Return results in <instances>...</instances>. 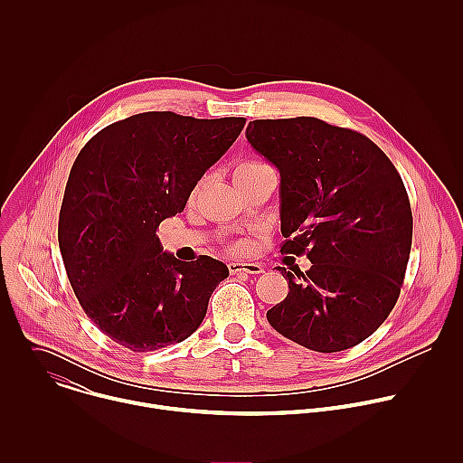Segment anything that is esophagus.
<instances>
[{
    "label": "esophagus",
    "mask_w": 463,
    "mask_h": 463,
    "mask_svg": "<svg viewBox=\"0 0 463 463\" xmlns=\"http://www.w3.org/2000/svg\"><path fill=\"white\" fill-rule=\"evenodd\" d=\"M229 271H231L232 275H238V273L260 275V273H263V268L260 266V263H240V261H231V263H229Z\"/></svg>",
    "instance_id": "34e87169"
}]
</instances>
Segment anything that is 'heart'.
<instances>
[{
    "instance_id": "heart-1",
    "label": "heart",
    "mask_w": 463,
    "mask_h": 463,
    "mask_svg": "<svg viewBox=\"0 0 463 463\" xmlns=\"http://www.w3.org/2000/svg\"><path fill=\"white\" fill-rule=\"evenodd\" d=\"M263 166H268V165H263V163H260V161H243V163H240V165L236 166V170H234V177H238V175H241V174L254 172V170L263 168ZM240 247H241V245H238V249H240Z\"/></svg>"
}]
</instances>
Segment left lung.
Listing matches in <instances>:
<instances>
[{"label": "left lung", "instance_id": "obj_1", "mask_svg": "<svg viewBox=\"0 0 463 463\" xmlns=\"http://www.w3.org/2000/svg\"><path fill=\"white\" fill-rule=\"evenodd\" d=\"M245 136L280 172V252L311 261L306 273L279 268L289 293L269 324L315 352L357 346L403 288L412 211L402 175L366 136L315 117L252 120Z\"/></svg>", "mask_w": 463, "mask_h": 463}]
</instances>
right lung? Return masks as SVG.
<instances>
[{
	"mask_svg": "<svg viewBox=\"0 0 463 463\" xmlns=\"http://www.w3.org/2000/svg\"><path fill=\"white\" fill-rule=\"evenodd\" d=\"M243 117L148 111L113 122L77 156L58 218L65 273L91 322L131 352L190 337L207 315L223 261L163 252L159 223L231 148Z\"/></svg>",
	"mask_w": 463,
	"mask_h": 463,
	"instance_id": "obj_1",
	"label": "right lung"
}]
</instances>
